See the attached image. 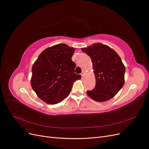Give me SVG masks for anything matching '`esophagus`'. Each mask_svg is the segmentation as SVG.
I'll list each match as a JSON object with an SVG mask.
<instances>
[{"instance_id":"obj_1","label":"esophagus","mask_w":149,"mask_h":149,"mask_svg":"<svg viewBox=\"0 0 149 149\" xmlns=\"http://www.w3.org/2000/svg\"><path fill=\"white\" fill-rule=\"evenodd\" d=\"M84 74H85V73H84V71H83V72L81 73V76H82V78L83 77V76H84Z\"/></svg>"}]
</instances>
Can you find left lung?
Returning <instances> with one entry per match:
<instances>
[{"instance_id": "obj_1", "label": "left lung", "mask_w": 149, "mask_h": 149, "mask_svg": "<svg viewBox=\"0 0 149 149\" xmlns=\"http://www.w3.org/2000/svg\"><path fill=\"white\" fill-rule=\"evenodd\" d=\"M91 57L96 77L95 87L87 94L93 100L104 102L113 97L123 87L125 68L114 49L102 43L83 48Z\"/></svg>"}]
</instances>
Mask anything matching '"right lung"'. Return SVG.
Here are the masks:
<instances>
[{"instance_id": "obj_1", "label": "right lung", "mask_w": 149, "mask_h": 149, "mask_svg": "<svg viewBox=\"0 0 149 149\" xmlns=\"http://www.w3.org/2000/svg\"><path fill=\"white\" fill-rule=\"evenodd\" d=\"M74 48L60 43L43 50L33 65L31 85L42 101L59 103L68 96L73 83L80 79L71 60Z\"/></svg>"}]
</instances>
